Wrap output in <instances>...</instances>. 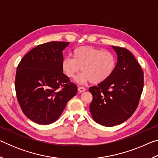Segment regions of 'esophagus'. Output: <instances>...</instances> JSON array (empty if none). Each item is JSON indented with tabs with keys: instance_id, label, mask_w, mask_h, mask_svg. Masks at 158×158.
<instances>
[{
	"instance_id": "esophagus-1",
	"label": "esophagus",
	"mask_w": 158,
	"mask_h": 158,
	"mask_svg": "<svg viewBox=\"0 0 158 158\" xmlns=\"http://www.w3.org/2000/svg\"><path fill=\"white\" fill-rule=\"evenodd\" d=\"M78 90L79 91V93H83L84 92L85 90V89L84 87H82V86H79L78 87Z\"/></svg>"
}]
</instances>
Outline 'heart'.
<instances>
[{"label": "heart", "mask_w": 158, "mask_h": 158, "mask_svg": "<svg viewBox=\"0 0 158 158\" xmlns=\"http://www.w3.org/2000/svg\"><path fill=\"white\" fill-rule=\"evenodd\" d=\"M73 58L65 57L61 64L64 74L73 79L79 73L76 81L84 84L90 81L98 84L105 81L113 73L116 66V58L109 51L101 50L91 46L77 47L72 52Z\"/></svg>", "instance_id": "obj_1"}]
</instances>
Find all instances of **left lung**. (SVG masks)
Instances as JSON below:
<instances>
[{
    "instance_id": "1",
    "label": "left lung",
    "mask_w": 158,
    "mask_h": 158,
    "mask_svg": "<svg viewBox=\"0 0 158 158\" xmlns=\"http://www.w3.org/2000/svg\"><path fill=\"white\" fill-rule=\"evenodd\" d=\"M117 63L105 81L90 87V111L97 123L113 127L125 122L137 109L143 88V73L129 50L112 46Z\"/></svg>"
}]
</instances>
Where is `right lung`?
I'll return each mask as SVG.
<instances>
[{
	"label": "right lung",
	"mask_w": 158,
	"mask_h": 158,
	"mask_svg": "<svg viewBox=\"0 0 158 158\" xmlns=\"http://www.w3.org/2000/svg\"><path fill=\"white\" fill-rule=\"evenodd\" d=\"M67 42H50L33 48L17 68L15 90L21 110L40 125L55 122L68 102L77 93V85L63 73V51Z\"/></svg>",
	"instance_id": "1"
}]
</instances>
